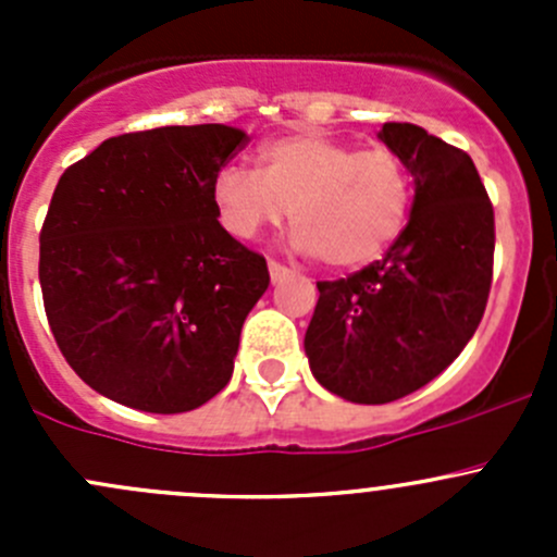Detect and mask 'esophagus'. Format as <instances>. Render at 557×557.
Wrapping results in <instances>:
<instances>
[{"instance_id": "esophagus-1", "label": "esophagus", "mask_w": 557, "mask_h": 557, "mask_svg": "<svg viewBox=\"0 0 557 557\" xmlns=\"http://www.w3.org/2000/svg\"><path fill=\"white\" fill-rule=\"evenodd\" d=\"M285 274H288V267L280 261H274V258H269V277H272V283H277V280H283Z\"/></svg>"}]
</instances>
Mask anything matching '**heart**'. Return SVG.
<instances>
[{"mask_svg": "<svg viewBox=\"0 0 557 557\" xmlns=\"http://www.w3.org/2000/svg\"><path fill=\"white\" fill-rule=\"evenodd\" d=\"M412 196V174L398 150H358L314 132L269 143L261 172L228 161L212 180L218 215L234 237L252 239L290 210L296 247L334 269L383 256L407 226Z\"/></svg>", "mask_w": 557, "mask_h": 557, "instance_id": "b5f03b06", "label": "heart"}]
</instances>
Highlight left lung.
<instances>
[{"mask_svg": "<svg viewBox=\"0 0 557 557\" xmlns=\"http://www.w3.org/2000/svg\"><path fill=\"white\" fill-rule=\"evenodd\" d=\"M380 139L412 172V218L380 261L320 280L305 336L314 380L356 404L396 401L450 367L485 314L496 247L466 150L414 123H385Z\"/></svg>", "mask_w": 557, "mask_h": 557, "instance_id": "left-lung-1", "label": "left lung"}]
</instances>
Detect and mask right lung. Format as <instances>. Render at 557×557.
Instances as JSON below:
<instances>
[{
    "label": "right lung",
    "instance_id": "right-lung-1",
    "mask_svg": "<svg viewBox=\"0 0 557 557\" xmlns=\"http://www.w3.org/2000/svg\"><path fill=\"white\" fill-rule=\"evenodd\" d=\"M247 145L223 123L110 137L66 166L39 232L61 356L143 412H188L232 380L267 258L218 223L212 180Z\"/></svg>",
    "mask_w": 557,
    "mask_h": 557
}]
</instances>
